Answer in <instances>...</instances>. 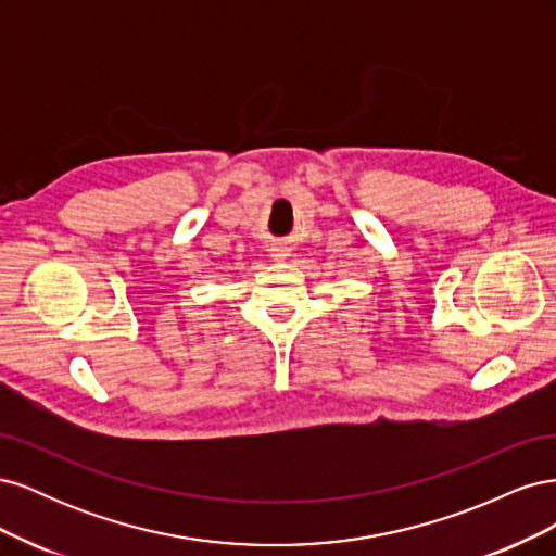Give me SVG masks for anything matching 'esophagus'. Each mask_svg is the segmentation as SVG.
Segmentation results:
<instances>
[{"label":"esophagus","mask_w":556,"mask_h":556,"mask_svg":"<svg viewBox=\"0 0 556 556\" xmlns=\"http://www.w3.org/2000/svg\"><path fill=\"white\" fill-rule=\"evenodd\" d=\"M274 250H276V252H274V255H276L278 260H282V257H288V252H285L282 248H274Z\"/></svg>","instance_id":"obj_1"}]
</instances>
